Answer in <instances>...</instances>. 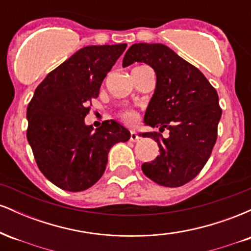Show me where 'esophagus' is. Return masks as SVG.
<instances>
[{"instance_id":"1","label":"esophagus","mask_w":251,"mask_h":251,"mask_svg":"<svg viewBox=\"0 0 251 251\" xmlns=\"http://www.w3.org/2000/svg\"><path fill=\"white\" fill-rule=\"evenodd\" d=\"M138 139H139V135L135 133L134 131H131V137H129V140H131V142H137Z\"/></svg>"}]
</instances>
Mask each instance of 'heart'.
I'll return each instance as SVG.
<instances>
[{
  "label": "heart",
  "instance_id": "heart-1",
  "mask_svg": "<svg viewBox=\"0 0 251 251\" xmlns=\"http://www.w3.org/2000/svg\"><path fill=\"white\" fill-rule=\"evenodd\" d=\"M120 117H122V119L125 120V122L132 123L137 119V113H135L134 111H132V109H125V111L120 112Z\"/></svg>",
  "mask_w": 251,
  "mask_h": 251
}]
</instances>
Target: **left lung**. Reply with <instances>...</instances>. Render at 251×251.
Wrapping results in <instances>:
<instances>
[{
  "label": "left lung",
  "mask_w": 251,
  "mask_h": 251,
  "mask_svg": "<svg viewBox=\"0 0 251 251\" xmlns=\"http://www.w3.org/2000/svg\"><path fill=\"white\" fill-rule=\"evenodd\" d=\"M145 62L157 75L154 94L144 122L159 132L143 133L159 146V155L142 165L146 177L159 185L178 188L201 171L217 140L222 116L218 94L197 67L162 43H134L123 66ZM169 129V137L161 133Z\"/></svg>",
  "instance_id": "1"
}]
</instances>
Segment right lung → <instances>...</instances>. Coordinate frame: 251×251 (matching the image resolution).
<instances>
[{"label":"right lung","instance_id":"1","mask_svg":"<svg viewBox=\"0 0 251 251\" xmlns=\"http://www.w3.org/2000/svg\"><path fill=\"white\" fill-rule=\"evenodd\" d=\"M126 47H83L35 89L27 108V139L40 171L57 188L71 192L91 188L105 172L112 146L131 137L114 120L96 129L85 125L92 100Z\"/></svg>","mask_w":251,"mask_h":251}]
</instances>
